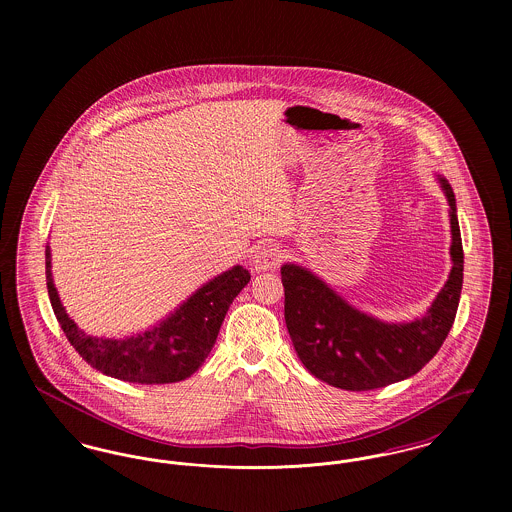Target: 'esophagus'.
<instances>
[{
  "mask_svg": "<svg viewBox=\"0 0 512 512\" xmlns=\"http://www.w3.org/2000/svg\"><path fill=\"white\" fill-rule=\"evenodd\" d=\"M282 261V251L274 244H259L253 251V267L257 270H272L278 267Z\"/></svg>",
  "mask_w": 512,
  "mask_h": 512,
  "instance_id": "obj_1",
  "label": "esophagus"
}]
</instances>
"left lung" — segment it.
I'll return each instance as SVG.
<instances>
[{
	"label": "left lung",
	"mask_w": 512,
	"mask_h": 512,
	"mask_svg": "<svg viewBox=\"0 0 512 512\" xmlns=\"http://www.w3.org/2000/svg\"><path fill=\"white\" fill-rule=\"evenodd\" d=\"M439 180L451 205L453 268L424 317L380 322L349 307L309 270L282 267L286 326L297 357L318 380L347 391L384 388L422 370L443 345L461 299L464 253L455 194L447 180Z\"/></svg>",
	"instance_id": "left-lung-1"
}]
</instances>
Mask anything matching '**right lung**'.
<instances>
[{"instance_id":"1","label":"right lung","mask_w":512,"mask_h":512,"mask_svg":"<svg viewBox=\"0 0 512 512\" xmlns=\"http://www.w3.org/2000/svg\"><path fill=\"white\" fill-rule=\"evenodd\" d=\"M46 259L49 301L76 353L99 372L134 384H172L192 376L211 353L228 307L251 278L244 267H234L197 290L153 330L126 340H99L67 317L51 282L49 249Z\"/></svg>"}]
</instances>
